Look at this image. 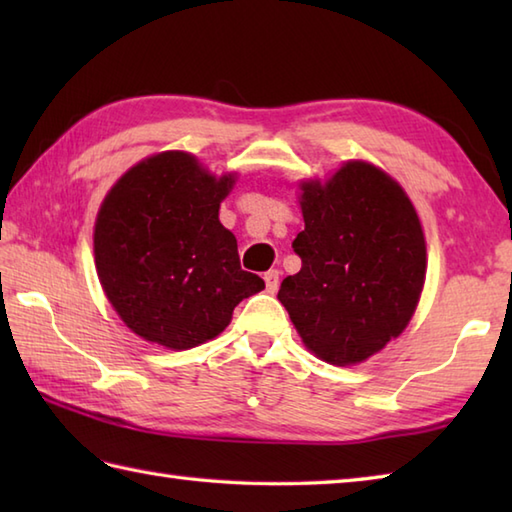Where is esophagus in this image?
Segmentation results:
<instances>
[{"instance_id":"1","label":"esophagus","mask_w":512,"mask_h":512,"mask_svg":"<svg viewBox=\"0 0 512 512\" xmlns=\"http://www.w3.org/2000/svg\"><path fill=\"white\" fill-rule=\"evenodd\" d=\"M264 281H266V290L270 292V295H275L279 288V270H268V273L264 275Z\"/></svg>"}]
</instances>
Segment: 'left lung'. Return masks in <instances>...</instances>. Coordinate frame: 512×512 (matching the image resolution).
<instances>
[{"mask_svg": "<svg viewBox=\"0 0 512 512\" xmlns=\"http://www.w3.org/2000/svg\"><path fill=\"white\" fill-rule=\"evenodd\" d=\"M306 228L292 248L301 270L281 281L303 343L332 365H354L407 328L418 306L427 246L409 198L367 162L301 187Z\"/></svg>", "mask_w": 512, "mask_h": 512, "instance_id": "obj_1", "label": "left lung"}]
</instances>
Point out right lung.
<instances>
[{"instance_id":"1","label":"right lung","mask_w":512,"mask_h":512,"mask_svg":"<svg viewBox=\"0 0 512 512\" xmlns=\"http://www.w3.org/2000/svg\"><path fill=\"white\" fill-rule=\"evenodd\" d=\"M233 182L191 154L165 151L107 193L94 228L96 270L118 317L145 341L189 350L264 290L262 277L239 266L237 239L217 217Z\"/></svg>"}]
</instances>
